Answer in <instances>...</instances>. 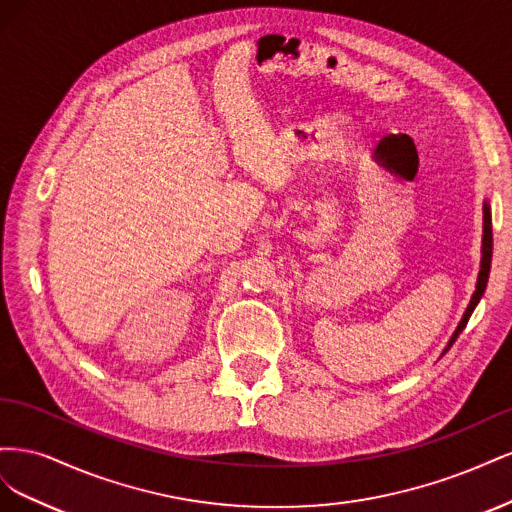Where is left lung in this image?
<instances>
[{
	"mask_svg": "<svg viewBox=\"0 0 512 512\" xmlns=\"http://www.w3.org/2000/svg\"><path fill=\"white\" fill-rule=\"evenodd\" d=\"M480 254H483V258H480V271H478V280H476V290L472 294L466 314H463V318L459 320L457 329L451 335V339H448V344H446L442 354L448 352V348L455 344V339L459 337V333L466 329V324H468V320H470V316L474 312V307L478 305L480 297H483V294H485V288H487V282H489L491 256H493V230H491V205H489V200H485V203H483V245H480Z\"/></svg>",
	"mask_w": 512,
	"mask_h": 512,
	"instance_id": "1",
	"label": "left lung"
}]
</instances>
